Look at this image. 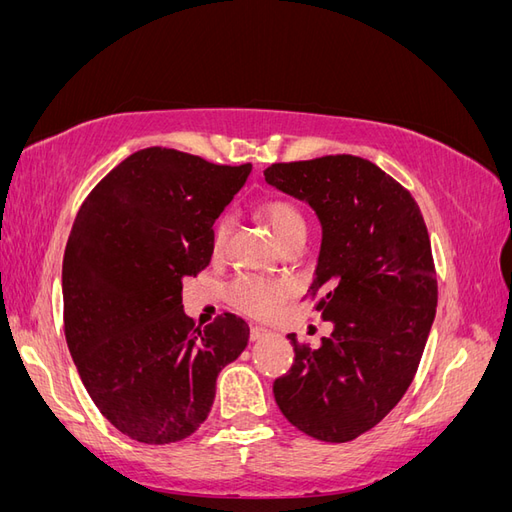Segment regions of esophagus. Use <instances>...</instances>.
I'll return each mask as SVG.
<instances>
[{
    "label": "esophagus",
    "instance_id": "1",
    "mask_svg": "<svg viewBox=\"0 0 512 512\" xmlns=\"http://www.w3.org/2000/svg\"><path fill=\"white\" fill-rule=\"evenodd\" d=\"M267 335H271V331L267 327H260V324H252V327H250L252 342H260V339H265Z\"/></svg>",
    "mask_w": 512,
    "mask_h": 512
}]
</instances>
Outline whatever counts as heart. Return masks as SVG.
<instances>
[{
    "label": "heart",
    "instance_id": "1",
    "mask_svg": "<svg viewBox=\"0 0 512 512\" xmlns=\"http://www.w3.org/2000/svg\"><path fill=\"white\" fill-rule=\"evenodd\" d=\"M260 215L269 224L271 232L275 235L277 243H284L286 239L305 232V218L301 209L284 198L269 200L260 207ZM230 232V218H222L218 228H215V245H224ZM286 286L262 280V277L243 275L230 286V299L243 312L252 316H271L277 307L286 299Z\"/></svg>",
    "mask_w": 512,
    "mask_h": 512
}]
</instances>
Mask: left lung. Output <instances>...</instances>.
Returning a JSON list of instances; mask_svg holds the SVG:
<instances>
[{
  "instance_id": "1",
  "label": "left lung",
  "mask_w": 512,
  "mask_h": 512,
  "mask_svg": "<svg viewBox=\"0 0 512 512\" xmlns=\"http://www.w3.org/2000/svg\"><path fill=\"white\" fill-rule=\"evenodd\" d=\"M265 179L316 213L312 292L333 324L318 348L288 335L294 363L273 395L307 436L348 442L399 404L421 363L438 305L427 226L410 192L363 158L271 164Z\"/></svg>"
}]
</instances>
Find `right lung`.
Segmentation results:
<instances>
[{
  "instance_id": "right-lung-1",
  "label": "right lung",
  "mask_w": 512,
  "mask_h": 512,
  "mask_svg": "<svg viewBox=\"0 0 512 512\" xmlns=\"http://www.w3.org/2000/svg\"><path fill=\"white\" fill-rule=\"evenodd\" d=\"M250 170L141 149L91 190L72 224L61 269L68 348L98 410L136 442L192 436L218 374L250 339L235 314L200 329L181 305L183 280L209 265L213 224Z\"/></svg>"
}]
</instances>
